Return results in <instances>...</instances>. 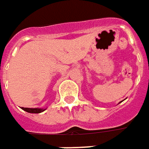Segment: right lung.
I'll list each match as a JSON object with an SVG mask.
<instances>
[{
	"label": "right lung",
	"mask_w": 149,
	"mask_h": 149,
	"mask_svg": "<svg viewBox=\"0 0 149 149\" xmlns=\"http://www.w3.org/2000/svg\"><path fill=\"white\" fill-rule=\"evenodd\" d=\"M22 109L29 113H40L42 112L46 109H40V108H27V107H22Z\"/></svg>",
	"instance_id": "1"
}]
</instances>
